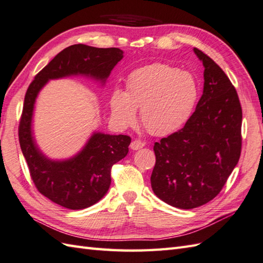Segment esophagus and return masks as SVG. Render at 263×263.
<instances>
[{
  "mask_svg": "<svg viewBox=\"0 0 263 263\" xmlns=\"http://www.w3.org/2000/svg\"><path fill=\"white\" fill-rule=\"evenodd\" d=\"M144 146H145V143H143L142 140L135 139V140H133V142H132L130 148L134 149V151H137V149H139V148H142V147H144Z\"/></svg>",
  "mask_w": 263,
  "mask_h": 263,
  "instance_id": "34e87169",
  "label": "esophagus"
}]
</instances>
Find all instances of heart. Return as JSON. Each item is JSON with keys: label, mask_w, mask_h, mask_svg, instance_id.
Returning a JSON list of instances; mask_svg holds the SVG:
<instances>
[{"label": "heart", "mask_w": 263, "mask_h": 263, "mask_svg": "<svg viewBox=\"0 0 263 263\" xmlns=\"http://www.w3.org/2000/svg\"><path fill=\"white\" fill-rule=\"evenodd\" d=\"M194 77L165 63H153L133 71L126 91H114L111 117L119 127L135 123L136 109L140 123L154 136H165L186 123L197 100Z\"/></svg>", "instance_id": "heart-1"}]
</instances>
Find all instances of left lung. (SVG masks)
<instances>
[{"instance_id":"left-lung-1","label":"left lung","mask_w":263,"mask_h":263,"mask_svg":"<svg viewBox=\"0 0 263 263\" xmlns=\"http://www.w3.org/2000/svg\"><path fill=\"white\" fill-rule=\"evenodd\" d=\"M204 88L195 111L180 130L154 145L152 189L165 203L183 210L206 204L220 193L239 162L242 108L232 82L201 50Z\"/></svg>"}]
</instances>
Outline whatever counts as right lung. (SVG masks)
I'll use <instances>...</instances> for the list:
<instances>
[{"mask_svg":"<svg viewBox=\"0 0 263 263\" xmlns=\"http://www.w3.org/2000/svg\"><path fill=\"white\" fill-rule=\"evenodd\" d=\"M123 53L118 48L73 44L58 53L34 77L25 93L18 125L21 151L37 191L63 208L86 209L104 197L110 186L112 165L127 155L132 138L95 133L74 157L67 161H51L39 151L32 136L31 121L35 98L50 79L83 74L105 82L114 67L123 59Z\"/></svg>","mask_w":263,"mask_h":263,"instance_id":"right-lung-1","label":"right lung"}]
</instances>
